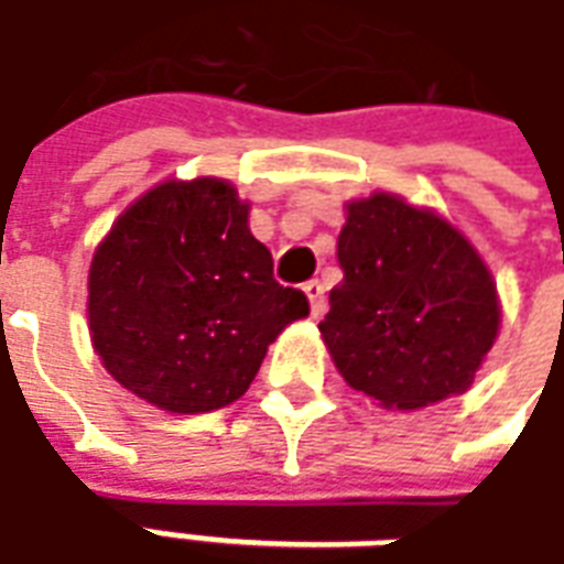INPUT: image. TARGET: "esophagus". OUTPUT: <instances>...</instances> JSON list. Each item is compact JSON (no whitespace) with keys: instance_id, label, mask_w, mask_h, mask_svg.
Here are the masks:
<instances>
[{"instance_id":"obj_1","label":"esophagus","mask_w":564,"mask_h":564,"mask_svg":"<svg viewBox=\"0 0 564 564\" xmlns=\"http://www.w3.org/2000/svg\"><path fill=\"white\" fill-rule=\"evenodd\" d=\"M303 291H306V297H310V310H313L315 318L325 315V285H322L318 279H310V282L303 285Z\"/></svg>"}]
</instances>
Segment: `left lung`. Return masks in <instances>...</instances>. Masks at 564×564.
<instances>
[{
    "label": "left lung",
    "instance_id": "left-lung-1",
    "mask_svg": "<svg viewBox=\"0 0 564 564\" xmlns=\"http://www.w3.org/2000/svg\"><path fill=\"white\" fill-rule=\"evenodd\" d=\"M337 261L343 282L318 330L355 391L419 410L470 389L501 306L489 267L449 221L394 194L355 199Z\"/></svg>",
    "mask_w": 564,
    "mask_h": 564
}]
</instances>
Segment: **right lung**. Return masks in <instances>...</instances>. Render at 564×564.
Returning a JSON list of instances; mask_svg holds the SVG:
<instances>
[{"mask_svg":"<svg viewBox=\"0 0 564 564\" xmlns=\"http://www.w3.org/2000/svg\"><path fill=\"white\" fill-rule=\"evenodd\" d=\"M303 315L306 294L275 282L249 203L225 178L151 187L111 225L87 279L102 365L166 413L242 398L267 346Z\"/></svg>","mask_w":564,"mask_h":564,"instance_id":"right-lung-1","label":"right lung"}]
</instances>
